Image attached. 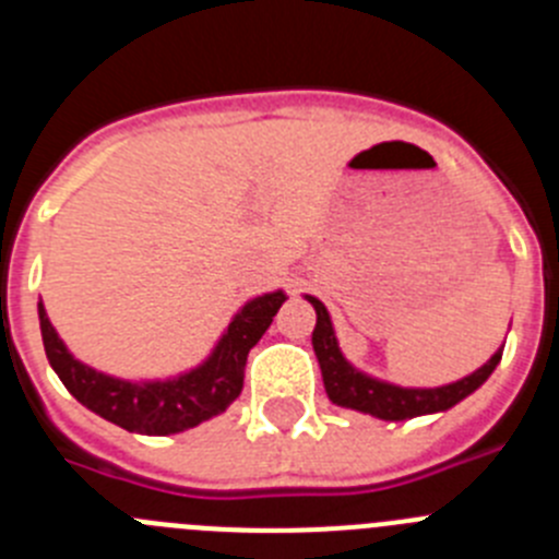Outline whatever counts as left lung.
Instances as JSON below:
<instances>
[{
    "mask_svg": "<svg viewBox=\"0 0 559 559\" xmlns=\"http://www.w3.org/2000/svg\"><path fill=\"white\" fill-rule=\"evenodd\" d=\"M316 310V328H313V353L322 367L324 392L333 400L335 406L353 408V412L369 414V417L386 419V423H403L412 417H426V414H439L462 403L464 397H471L484 380L490 378L492 369L498 367L503 349H496L484 367L471 372L467 378L453 380L445 386L433 389H417V386H397L389 380H380L374 374L364 372L355 364L344 358L335 338V328L330 322V313L316 296L305 294Z\"/></svg>",
    "mask_w": 559,
    "mask_h": 559,
    "instance_id": "left-lung-1",
    "label": "left lung"
}]
</instances>
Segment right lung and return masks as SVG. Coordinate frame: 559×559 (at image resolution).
I'll list each match as a JSON object with an SVG mask.
<instances>
[{
    "label": "right lung",
    "mask_w": 559,
    "mask_h": 559,
    "mask_svg": "<svg viewBox=\"0 0 559 559\" xmlns=\"http://www.w3.org/2000/svg\"><path fill=\"white\" fill-rule=\"evenodd\" d=\"M288 296L285 290L260 294L231 316L229 328L215 341L212 353L199 367L170 378L126 380L88 367L69 353L58 330L49 322L44 302H38L44 353L69 394L88 412L114 426L145 437H167L195 428L218 417L231 406L243 389V369L251 347L263 338L276 310Z\"/></svg>",
    "instance_id": "1"
}]
</instances>
